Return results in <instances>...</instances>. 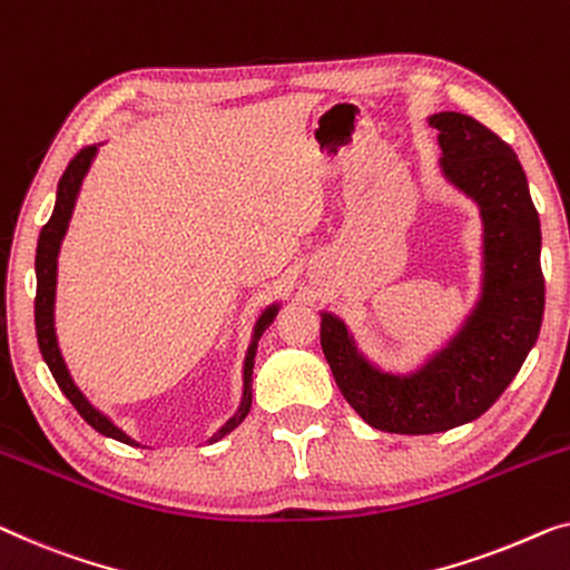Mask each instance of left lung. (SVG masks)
Here are the masks:
<instances>
[{"label":"left lung","instance_id":"obj_1","mask_svg":"<svg viewBox=\"0 0 570 570\" xmlns=\"http://www.w3.org/2000/svg\"><path fill=\"white\" fill-rule=\"evenodd\" d=\"M444 183L481 216V295L458 332L411 373H387L352 328L321 311V350L346 403L391 434H434L485 414L538 342L546 311L540 216L514 148L463 112H434Z\"/></svg>","mask_w":570,"mask_h":570}]
</instances>
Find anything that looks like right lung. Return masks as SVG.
Returning <instances> with one entry per match:
<instances>
[{
    "instance_id": "1",
    "label": "right lung",
    "mask_w": 570,
    "mask_h": 570,
    "mask_svg": "<svg viewBox=\"0 0 570 570\" xmlns=\"http://www.w3.org/2000/svg\"><path fill=\"white\" fill-rule=\"evenodd\" d=\"M102 144H92L85 146L81 151L73 156L69 167H66L63 177L59 179V189H56V205L51 213V220L40 230L38 238V252H36V277H38V291H36V334H38V346L40 354H43L48 370H51L53 381L59 383L61 393L73 403V409L79 411V416L85 422L97 429V432L110 436V440H118L122 444H134V448H141V442H136L134 436H128L122 429L112 422L110 416L95 406L92 401L87 399L85 393L79 391V385L73 383V377L66 367V360L61 354L59 346V336H56V279H59V252L63 244L66 230H69L71 224V213L73 205H77V197L81 193V183H85L89 167H92L97 151H100ZM279 301L269 303L265 311L259 313L257 324H254L252 332V342L246 346V357H244V387H242V401H238L236 414L228 419V422L218 429L216 434L210 436L208 444L224 440L228 432L244 422L246 414L252 409V373H254V354H257V342L259 336L265 334V328L275 321L277 311H279Z\"/></svg>"
}]
</instances>
